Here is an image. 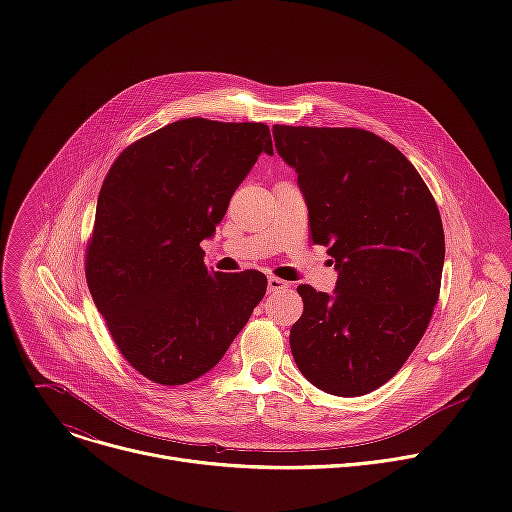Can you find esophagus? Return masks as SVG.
<instances>
[{"label":"esophagus","mask_w":512,"mask_h":512,"mask_svg":"<svg viewBox=\"0 0 512 512\" xmlns=\"http://www.w3.org/2000/svg\"><path fill=\"white\" fill-rule=\"evenodd\" d=\"M289 289V283L279 279V277H269L267 279V291L269 294H281V291H287Z\"/></svg>","instance_id":"34e87169"}]
</instances>
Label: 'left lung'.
I'll return each instance as SVG.
<instances>
[{
	"instance_id": "obj_1",
	"label": "left lung",
	"mask_w": 512,
	"mask_h": 512,
	"mask_svg": "<svg viewBox=\"0 0 512 512\" xmlns=\"http://www.w3.org/2000/svg\"><path fill=\"white\" fill-rule=\"evenodd\" d=\"M273 139L298 174L312 241L338 271L334 294L298 287L291 354L314 387L367 395L397 375L440 298V210L413 164L371 131L273 125Z\"/></svg>"
}]
</instances>
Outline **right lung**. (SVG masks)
<instances>
[{"label": "right lung", "mask_w": 512, "mask_h": 512, "mask_svg": "<svg viewBox=\"0 0 512 512\" xmlns=\"http://www.w3.org/2000/svg\"><path fill=\"white\" fill-rule=\"evenodd\" d=\"M263 152L273 154L265 123L190 117L131 143L105 176L85 273L145 379L172 387L208 373L263 300L261 271H212L200 249Z\"/></svg>", "instance_id": "1"}]
</instances>
